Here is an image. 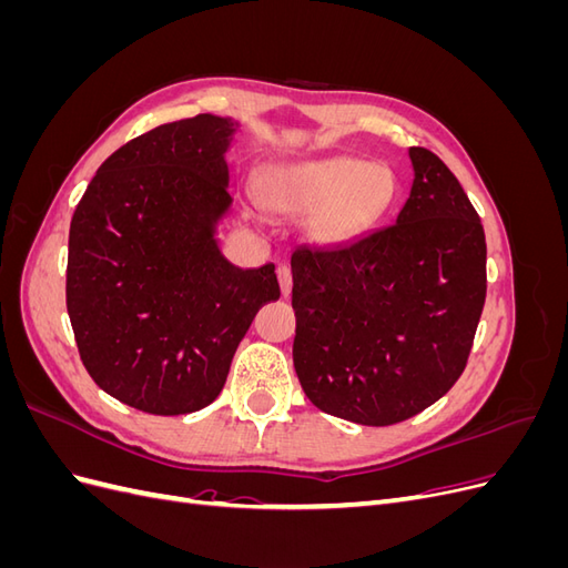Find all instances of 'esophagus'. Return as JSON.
Here are the masks:
<instances>
[{
	"label": "esophagus",
	"instance_id": "obj_1",
	"mask_svg": "<svg viewBox=\"0 0 568 568\" xmlns=\"http://www.w3.org/2000/svg\"><path fill=\"white\" fill-rule=\"evenodd\" d=\"M277 280H280L282 294L288 296L291 294V286H294V277H291V267L288 265H280L277 267Z\"/></svg>",
	"mask_w": 568,
	"mask_h": 568
}]
</instances>
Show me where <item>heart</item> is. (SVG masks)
Returning <instances> with one entry per match:
<instances>
[{"mask_svg": "<svg viewBox=\"0 0 568 568\" xmlns=\"http://www.w3.org/2000/svg\"><path fill=\"white\" fill-rule=\"evenodd\" d=\"M398 178L384 163L326 156L284 163L263 182V203L272 215L311 217L322 244H343L372 230L395 203Z\"/></svg>", "mask_w": 568, "mask_h": 568, "instance_id": "b5f03b06", "label": "heart"}]
</instances>
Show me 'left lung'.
I'll list each match as a JSON object with an SVG mask.
<instances>
[{"label":"left lung","instance_id":"1","mask_svg":"<svg viewBox=\"0 0 568 568\" xmlns=\"http://www.w3.org/2000/svg\"><path fill=\"white\" fill-rule=\"evenodd\" d=\"M393 225L341 248H296L294 367L311 403L388 426L419 415L467 367L486 303V234L436 153L409 149Z\"/></svg>","mask_w":568,"mask_h":568}]
</instances>
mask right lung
I'll use <instances>...</instances> for the list:
<instances>
[{
    "label": "right lung",
    "instance_id": "right-lung-1",
    "mask_svg": "<svg viewBox=\"0 0 568 568\" xmlns=\"http://www.w3.org/2000/svg\"><path fill=\"white\" fill-rule=\"evenodd\" d=\"M239 123L201 113L134 136L101 163L68 234L65 307L94 384L149 415L211 405L274 265L242 270L215 230L230 211Z\"/></svg>",
    "mask_w": 568,
    "mask_h": 568
}]
</instances>
